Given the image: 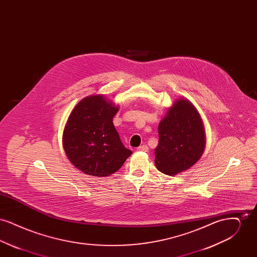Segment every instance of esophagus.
Masks as SVG:
<instances>
[{"label":"esophagus","mask_w":257,"mask_h":257,"mask_svg":"<svg viewBox=\"0 0 257 257\" xmlns=\"http://www.w3.org/2000/svg\"><path fill=\"white\" fill-rule=\"evenodd\" d=\"M137 150H138V151H143V152H147V151H148V147L146 146V145H144V146H141V147H138Z\"/></svg>","instance_id":"34e87169"}]
</instances>
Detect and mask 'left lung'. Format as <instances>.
Segmentation results:
<instances>
[{"label":"left lung","mask_w":257,"mask_h":257,"mask_svg":"<svg viewBox=\"0 0 257 257\" xmlns=\"http://www.w3.org/2000/svg\"><path fill=\"white\" fill-rule=\"evenodd\" d=\"M159 144L155 148L158 171L173 176L192 168L204 152V124L194 104L177 99L158 126Z\"/></svg>","instance_id":"obj_1"}]
</instances>
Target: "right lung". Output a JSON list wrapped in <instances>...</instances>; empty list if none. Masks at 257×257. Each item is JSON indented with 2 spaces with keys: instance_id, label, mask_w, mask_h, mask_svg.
I'll return each instance as SVG.
<instances>
[{
  "instance_id": "1",
  "label": "right lung",
  "mask_w": 257,
  "mask_h": 257,
  "mask_svg": "<svg viewBox=\"0 0 257 257\" xmlns=\"http://www.w3.org/2000/svg\"><path fill=\"white\" fill-rule=\"evenodd\" d=\"M118 110V105L103 94L89 95L75 106L62 134L64 152L75 168L87 175L106 177L132 154L112 123Z\"/></svg>"
}]
</instances>
